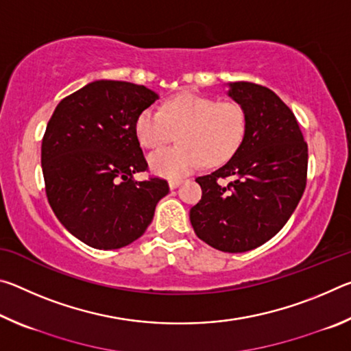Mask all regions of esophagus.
<instances>
[{"label":"esophagus","mask_w":351,"mask_h":351,"mask_svg":"<svg viewBox=\"0 0 351 351\" xmlns=\"http://www.w3.org/2000/svg\"><path fill=\"white\" fill-rule=\"evenodd\" d=\"M182 184V180H170L169 181V187L171 189V190H175L176 187H180Z\"/></svg>","instance_id":"esophagus-1"}]
</instances>
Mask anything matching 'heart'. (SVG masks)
Here are the masks:
<instances>
[{"mask_svg": "<svg viewBox=\"0 0 351 351\" xmlns=\"http://www.w3.org/2000/svg\"><path fill=\"white\" fill-rule=\"evenodd\" d=\"M246 132V116L235 102H217L195 91L169 97L161 111L147 108L134 122L136 138L147 148H159L175 138L180 145L150 154L154 173L180 178L197 170L206 161L215 167L229 161L239 150Z\"/></svg>", "mask_w": 351, "mask_h": 351, "instance_id": "b5f03b06", "label": "heart"}]
</instances>
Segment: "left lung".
I'll use <instances>...</instances> for the list:
<instances>
[{"mask_svg": "<svg viewBox=\"0 0 351 351\" xmlns=\"http://www.w3.org/2000/svg\"><path fill=\"white\" fill-rule=\"evenodd\" d=\"M246 116L239 150L223 167L198 176L203 197L190 209L198 239L223 252H246L280 230L304 195L308 145L282 99L251 82L228 83ZM229 176L228 186L217 180Z\"/></svg>", "mask_w": 351, "mask_h": 351, "instance_id": "obj_1", "label": "left lung"}]
</instances>
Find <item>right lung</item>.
<instances>
[{"mask_svg": "<svg viewBox=\"0 0 351 351\" xmlns=\"http://www.w3.org/2000/svg\"><path fill=\"white\" fill-rule=\"evenodd\" d=\"M159 96L144 85L94 80L64 97L41 142L47 201L64 229L94 249L130 245L150 226L167 181H136L147 161L134 133Z\"/></svg>", "mask_w": 351, "mask_h": 351, "instance_id": "1", "label": "right lung"}]
</instances>
